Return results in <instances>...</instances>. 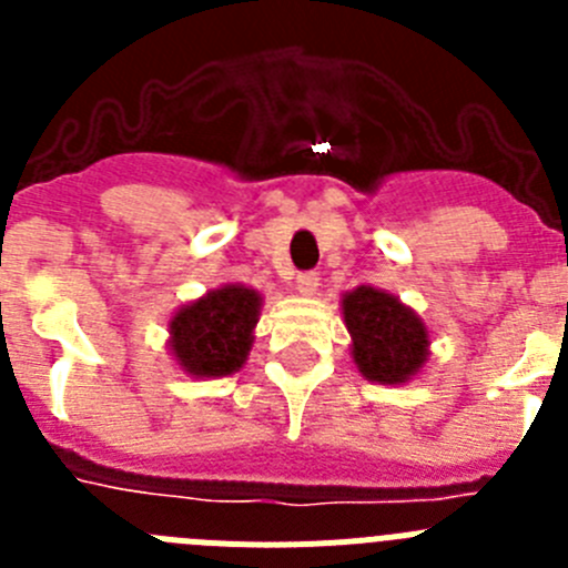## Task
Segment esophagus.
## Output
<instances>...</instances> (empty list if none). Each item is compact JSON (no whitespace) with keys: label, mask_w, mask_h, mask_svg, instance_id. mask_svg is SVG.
Returning <instances> with one entry per match:
<instances>
[{"label":"esophagus","mask_w":568,"mask_h":568,"mask_svg":"<svg viewBox=\"0 0 568 568\" xmlns=\"http://www.w3.org/2000/svg\"><path fill=\"white\" fill-rule=\"evenodd\" d=\"M295 290H298V295H315V290H318V273H301L298 278H295Z\"/></svg>","instance_id":"esophagus-1"}]
</instances>
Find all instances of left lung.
<instances>
[{
	"instance_id": "8db88e82",
	"label": "left lung",
	"mask_w": 568,
	"mask_h": 568,
	"mask_svg": "<svg viewBox=\"0 0 568 568\" xmlns=\"http://www.w3.org/2000/svg\"><path fill=\"white\" fill-rule=\"evenodd\" d=\"M341 318L353 338L349 355L358 373L373 384H406L433 355L424 318L386 290L361 284L344 293Z\"/></svg>"
}]
</instances>
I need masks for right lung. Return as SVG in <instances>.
Wrapping results in <instances>:
<instances>
[{
	"instance_id": "right-lung-1",
	"label": "right lung",
	"mask_w": 568,
	"mask_h": 568,
	"mask_svg": "<svg viewBox=\"0 0 568 568\" xmlns=\"http://www.w3.org/2000/svg\"><path fill=\"white\" fill-rule=\"evenodd\" d=\"M258 290L230 281L187 301L168 321V349L190 378H224L247 364L261 315Z\"/></svg>"
}]
</instances>
